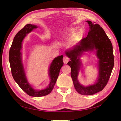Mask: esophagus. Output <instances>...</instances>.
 I'll return each instance as SVG.
<instances>
[{
	"label": "esophagus",
	"mask_w": 121,
	"mask_h": 121,
	"mask_svg": "<svg viewBox=\"0 0 121 121\" xmlns=\"http://www.w3.org/2000/svg\"><path fill=\"white\" fill-rule=\"evenodd\" d=\"M63 62H64V64H67L68 62L69 61V58L67 56H64V57H63Z\"/></svg>",
	"instance_id": "1"
}]
</instances>
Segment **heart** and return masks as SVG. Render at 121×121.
<instances>
[{"label":"heart","mask_w":121,"mask_h":121,"mask_svg":"<svg viewBox=\"0 0 121 121\" xmlns=\"http://www.w3.org/2000/svg\"><path fill=\"white\" fill-rule=\"evenodd\" d=\"M78 28H77V27H75V28H72V29L71 30V34H74L78 31ZM80 33H81L80 32H79V34H80Z\"/></svg>","instance_id":"1"}]
</instances>
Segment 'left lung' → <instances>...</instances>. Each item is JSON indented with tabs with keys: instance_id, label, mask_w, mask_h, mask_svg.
<instances>
[{
	"instance_id": "obj_1",
	"label": "left lung",
	"mask_w": 121,
	"mask_h": 121,
	"mask_svg": "<svg viewBox=\"0 0 121 121\" xmlns=\"http://www.w3.org/2000/svg\"><path fill=\"white\" fill-rule=\"evenodd\" d=\"M89 26L87 36L81 39L72 48L65 52L71 61L68 65L71 68V75L77 91L83 95H92L101 91L108 81L114 67L113 47L104 29L98 24L87 21ZM84 52H93L98 59V76L93 85L84 86L80 83L78 76L82 65L79 57Z\"/></svg>"
}]
</instances>
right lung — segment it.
<instances>
[{"label": "right lung", "instance_id": "add662e5", "mask_svg": "<svg viewBox=\"0 0 121 121\" xmlns=\"http://www.w3.org/2000/svg\"><path fill=\"white\" fill-rule=\"evenodd\" d=\"M38 27L36 25L28 24L17 33L14 38L9 51V59L13 77L22 89L31 97H42L52 91L58 77L59 72L64 63L63 55L57 56L52 61L48 69L50 82L48 86L41 90L35 89L29 84L27 79L22 60V46L26 35Z\"/></svg>", "mask_w": 121, "mask_h": 121}]
</instances>
